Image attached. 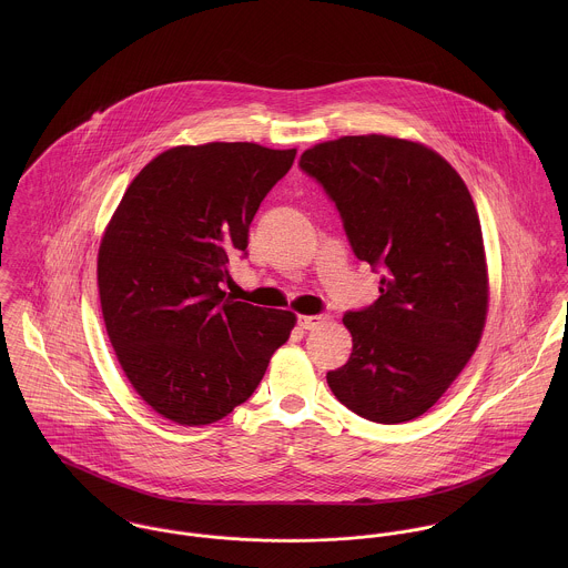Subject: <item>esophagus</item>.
Wrapping results in <instances>:
<instances>
[{
    "label": "esophagus",
    "instance_id": "34e87169",
    "mask_svg": "<svg viewBox=\"0 0 568 568\" xmlns=\"http://www.w3.org/2000/svg\"><path fill=\"white\" fill-rule=\"evenodd\" d=\"M324 322V315H300L297 317V324H300L302 329H315V327H320Z\"/></svg>",
    "mask_w": 568,
    "mask_h": 568
}]
</instances>
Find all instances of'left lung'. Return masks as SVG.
<instances>
[{
	"mask_svg": "<svg viewBox=\"0 0 568 568\" xmlns=\"http://www.w3.org/2000/svg\"><path fill=\"white\" fill-rule=\"evenodd\" d=\"M300 168L334 201L354 255L383 273L381 297L343 317L352 354L327 385L365 419H415L484 334L486 251L473 196L442 155L389 135L317 144Z\"/></svg>",
	"mask_w": 568,
	"mask_h": 568,
	"instance_id": "obj_1",
	"label": "left lung"
}]
</instances>
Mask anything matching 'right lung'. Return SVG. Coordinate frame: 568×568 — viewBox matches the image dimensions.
Returning <instances> with one entry per match:
<instances>
[{"label": "right lung", "mask_w": 568, "mask_h": 568, "mask_svg": "<svg viewBox=\"0 0 568 568\" xmlns=\"http://www.w3.org/2000/svg\"><path fill=\"white\" fill-rule=\"evenodd\" d=\"M295 155L251 142L170 149L131 181L102 236L109 341L133 389L170 422L203 426L243 405L295 327L293 313L221 288Z\"/></svg>", "instance_id": "right-lung-1"}]
</instances>
